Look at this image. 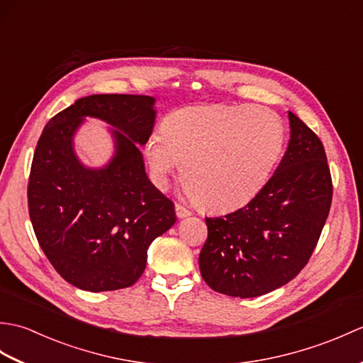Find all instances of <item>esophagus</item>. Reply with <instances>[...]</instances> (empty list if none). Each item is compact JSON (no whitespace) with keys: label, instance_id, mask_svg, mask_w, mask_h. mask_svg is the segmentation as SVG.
<instances>
[{"label":"esophagus","instance_id":"1","mask_svg":"<svg viewBox=\"0 0 363 363\" xmlns=\"http://www.w3.org/2000/svg\"><path fill=\"white\" fill-rule=\"evenodd\" d=\"M174 209H176L177 218H186V217H190V215H191V212L189 209H186V207H184L182 204H176Z\"/></svg>","mask_w":363,"mask_h":363}]
</instances>
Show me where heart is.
I'll list each match as a JSON object with an SVG mask.
<instances>
[{"label": "heart", "mask_w": 363, "mask_h": 363, "mask_svg": "<svg viewBox=\"0 0 363 363\" xmlns=\"http://www.w3.org/2000/svg\"><path fill=\"white\" fill-rule=\"evenodd\" d=\"M284 148V125L269 109L184 107L145 145L159 186L177 169L190 195L211 211L243 206L264 189Z\"/></svg>", "instance_id": "b5f03b06"}]
</instances>
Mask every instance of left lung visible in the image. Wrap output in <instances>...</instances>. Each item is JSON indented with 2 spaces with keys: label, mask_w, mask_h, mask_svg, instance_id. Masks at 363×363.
I'll list each match as a JSON object with an SVG mask.
<instances>
[{
  "label": "left lung",
  "mask_w": 363,
  "mask_h": 363,
  "mask_svg": "<svg viewBox=\"0 0 363 363\" xmlns=\"http://www.w3.org/2000/svg\"><path fill=\"white\" fill-rule=\"evenodd\" d=\"M290 140L274 174L251 201L206 218L199 252L206 284L254 298L290 282L309 262L333 203V179L318 135L289 112Z\"/></svg>",
  "instance_id": "8db88e82"
}]
</instances>
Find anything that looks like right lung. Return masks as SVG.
Instances as JSON below:
<instances>
[{
	"mask_svg": "<svg viewBox=\"0 0 363 363\" xmlns=\"http://www.w3.org/2000/svg\"><path fill=\"white\" fill-rule=\"evenodd\" d=\"M156 99L146 95H90L46 123L28 184V207L38 245L74 287L109 291L130 287L146 267L154 238L176 221L173 201L152 186L138 145L152 133ZM86 116L106 121L116 152L89 169L72 137Z\"/></svg>",
	"mask_w": 363,
	"mask_h": 363,
	"instance_id": "right-lung-1",
	"label": "right lung"
}]
</instances>
